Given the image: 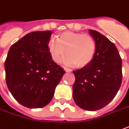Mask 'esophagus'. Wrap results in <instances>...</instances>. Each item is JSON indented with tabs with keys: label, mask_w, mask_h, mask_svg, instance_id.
Segmentation results:
<instances>
[{
	"label": "esophagus",
	"mask_w": 129,
	"mask_h": 129,
	"mask_svg": "<svg viewBox=\"0 0 129 129\" xmlns=\"http://www.w3.org/2000/svg\"><path fill=\"white\" fill-rule=\"evenodd\" d=\"M64 71L65 72H72V70L71 69H69V68H66V67H64Z\"/></svg>",
	"instance_id": "obj_1"
}]
</instances>
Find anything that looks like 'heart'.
Here are the masks:
<instances>
[{"label":"heart","mask_w":129,"mask_h":129,"mask_svg":"<svg viewBox=\"0 0 129 129\" xmlns=\"http://www.w3.org/2000/svg\"><path fill=\"white\" fill-rule=\"evenodd\" d=\"M47 47L55 62H59L66 52L68 55L63 60L65 64L84 67L94 57L96 44L90 35L67 31L59 35L58 39L51 38Z\"/></svg>","instance_id":"heart-1"}]
</instances>
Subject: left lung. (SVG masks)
<instances>
[{
  "label": "left lung",
  "mask_w": 129,
  "mask_h": 129,
  "mask_svg": "<svg viewBox=\"0 0 129 129\" xmlns=\"http://www.w3.org/2000/svg\"><path fill=\"white\" fill-rule=\"evenodd\" d=\"M89 34L96 44L94 57L89 64L73 71V99L87 111L107 106L116 95L122 82V61L115 45L96 30Z\"/></svg>",
  "instance_id": "1"
}]
</instances>
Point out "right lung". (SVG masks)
<instances>
[{"mask_svg":"<svg viewBox=\"0 0 129 129\" xmlns=\"http://www.w3.org/2000/svg\"><path fill=\"white\" fill-rule=\"evenodd\" d=\"M52 32L35 31L10 47L5 62L6 81L15 99L30 109L50 102L65 72L51 57L47 42Z\"/></svg>","mask_w":129,"mask_h":129,"instance_id":"add662e5","label":"right lung"}]
</instances>
